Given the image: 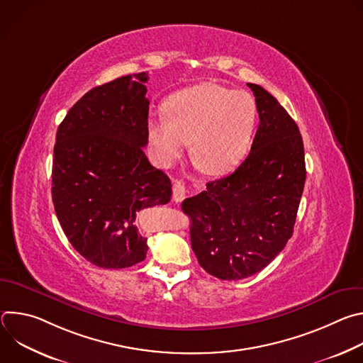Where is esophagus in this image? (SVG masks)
Masks as SVG:
<instances>
[{
  "mask_svg": "<svg viewBox=\"0 0 363 363\" xmlns=\"http://www.w3.org/2000/svg\"><path fill=\"white\" fill-rule=\"evenodd\" d=\"M185 194H186L185 185L181 181L174 182V185H172V196H174V199L177 202H182L185 199Z\"/></svg>",
  "mask_w": 363,
  "mask_h": 363,
  "instance_id": "34e87169",
  "label": "esophagus"
}]
</instances>
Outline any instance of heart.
<instances>
[{
  "mask_svg": "<svg viewBox=\"0 0 363 363\" xmlns=\"http://www.w3.org/2000/svg\"><path fill=\"white\" fill-rule=\"evenodd\" d=\"M162 111L146 126L162 167L181 158L189 142L192 158L211 177L231 172L245 158L257 123L255 100L247 91L199 83L169 96Z\"/></svg>",
  "mask_w": 363,
  "mask_h": 363,
  "instance_id": "heart-1",
  "label": "heart"
}]
</instances>
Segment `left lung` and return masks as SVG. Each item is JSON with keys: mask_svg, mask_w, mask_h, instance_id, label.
I'll return each instance as SVG.
<instances>
[{"mask_svg": "<svg viewBox=\"0 0 363 363\" xmlns=\"http://www.w3.org/2000/svg\"><path fill=\"white\" fill-rule=\"evenodd\" d=\"M247 86L260 118L248 157L233 174L182 202L199 266L230 281L262 272L284 248L306 181L296 122L266 89Z\"/></svg>", "mask_w": 363, "mask_h": 363, "instance_id": "8db88e82", "label": "left lung"}]
</instances>
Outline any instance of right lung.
<instances>
[{"mask_svg": "<svg viewBox=\"0 0 363 363\" xmlns=\"http://www.w3.org/2000/svg\"><path fill=\"white\" fill-rule=\"evenodd\" d=\"M146 73L89 90L59 126L51 195L74 250L100 269L145 260L147 244L136 227L140 210L168 203L169 178L153 168L143 147L149 100Z\"/></svg>", "mask_w": 363, "mask_h": 363, "instance_id": "add662e5", "label": "right lung"}]
</instances>
